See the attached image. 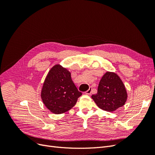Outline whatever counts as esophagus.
Returning <instances> with one entry per match:
<instances>
[{
  "instance_id": "obj_1",
  "label": "esophagus",
  "mask_w": 155,
  "mask_h": 155,
  "mask_svg": "<svg viewBox=\"0 0 155 155\" xmlns=\"http://www.w3.org/2000/svg\"><path fill=\"white\" fill-rule=\"evenodd\" d=\"M92 87H90V88H88V91H87L85 93L86 94H91V92H92Z\"/></svg>"
}]
</instances>
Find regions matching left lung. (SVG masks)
<instances>
[{
  "label": "left lung",
  "instance_id": "left-lung-1",
  "mask_svg": "<svg viewBox=\"0 0 155 155\" xmlns=\"http://www.w3.org/2000/svg\"><path fill=\"white\" fill-rule=\"evenodd\" d=\"M92 98L101 109L113 112L125 105L127 93L118 75L107 72L100 81L97 93L92 95Z\"/></svg>",
  "mask_w": 155,
  "mask_h": 155
}]
</instances>
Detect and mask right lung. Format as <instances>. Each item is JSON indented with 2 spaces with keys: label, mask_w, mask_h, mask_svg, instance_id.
I'll return each instance as SVG.
<instances>
[{
  "label": "right lung",
  "mask_w": 155,
  "mask_h": 155,
  "mask_svg": "<svg viewBox=\"0 0 155 155\" xmlns=\"http://www.w3.org/2000/svg\"><path fill=\"white\" fill-rule=\"evenodd\" d=\"M81 95L72 80L71 74L60 64H55L50 70L41 94L46 107L56 114L71 109Z\"/></svg>",
  "instance_id": "add662e5"
}]
</instances>
